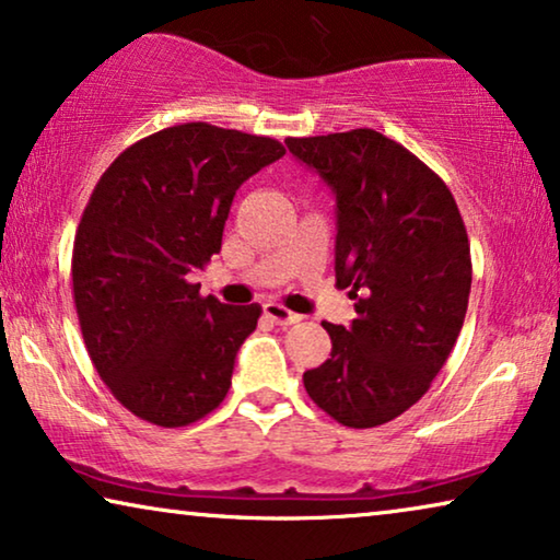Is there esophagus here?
<instances>
[{
	"mask_svg": "<svg viewBox=\"0 0 560 560\" xmlns=\"http://www.w3.org/2000/svg\"><path fill=\"white\" fill-rule=\"evenodd\" d=\"M265 315L270 320L278 323V326H293V323L300 320L298 313L288 311V307L280 305V303H265Z\"/></svg>",
	"mask_w": 560,
	"mask_h": 560,
	"instance_id": "esophagus-1",
	"label": "esophagus"
}]
</instances>
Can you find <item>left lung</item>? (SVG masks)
Masks as SVG:
<instances>
[{
	"instance_id": "8db88e82",
	"label": "left lung",
	"mask_w": 560,
	"mask_h": 560,
	"mask_svg": "<svg viewBox=\"0 0 560 560\" xmlns=\"http://www.w3.org/2000/svg\"><path fill=\"white\" fill-rule=\"evenodd\" d=\"M285 143L334 191L336 285L355 300L351 328L323 323L334 348L305 392L338 424H386L457 343L472 285L465 222L447 184L374 128Z\"/></svg>"
}]
</instances>
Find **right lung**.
<instances>
[{
	"label": "right lung",
	"mask_w": 560,
	"mask_h": 560,
	"mask_svg": "<svg viewBox=\"0 0 560 560\" xmlns=\"http://www.w3.org/2000/svg\"><path fill=\"white\" fill-rule=\"evenodd\" d=\"M285 145L209 124L145 136L95 184L72 245V298L95 371L124 407L186 427L224 401L262 307L201 298L232 199Z\"/></svg>",
	"instance_id": "right-lung-1"
}]
</instances>
